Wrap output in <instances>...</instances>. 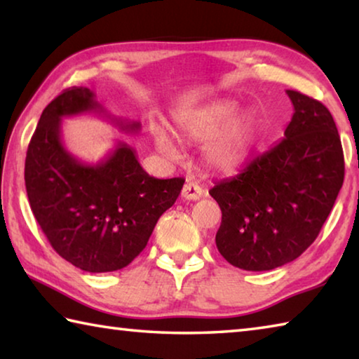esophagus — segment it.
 Returning <instances> with one entry per match:
<instances>
[{"label": "esophagus", "mask_w": 359, "mask_h": 359, "mask_svg": "<svg viewBox=\"0 0 359 359\" xmlns=\"http://www.w3.org/2000/svg\"><path fill=\"white\" fill-rule=\"evenodd\" d=\"M203 188L198 184H194V182H187L184 188H182V198L188 199V201H198L203 196Z\"/></svg>", "instance_id": "1"}]
</instances>
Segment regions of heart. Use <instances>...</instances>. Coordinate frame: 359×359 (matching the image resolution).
Here are the masks:
<instances>
[{
	"label": "heart",
	"instance_id": "obj_1",
	"mask_svg": "<svg viewBox=\"0 0 359 359\" xmlns=\"http://www.w3.org/2000/svg\"><path fill=\"white\" fill-rule=\"evenodd\" d=\"M234 101H215L182 115L174 123V131L182 141L205 142L203 160L212 171L233 172L250 156L258 135V121L252 112H236ZM151 137L169 158L179 151L165 130L151 128Z\"/></svg>",
	"mask_w": 359,
	"mask_h": 359
}]
</instances>
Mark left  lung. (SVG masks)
<instances>
[{"mask_svg":"<svg viewBox=\"0 0 359 359\" xmlns=\"http://www.w3.org/2000/svg\"><path fill=\"white\" fill-rule=\"evenodd\" d=\"M294 112L280 142L209 191L222 209L215 244L244 271H271L317 239L344 184V151L331 112L287 90Z\"/></svg>","mask_w":359,"mask_h":359,"instance_id":"8db88e82","label":"left lung"}]
</instances>
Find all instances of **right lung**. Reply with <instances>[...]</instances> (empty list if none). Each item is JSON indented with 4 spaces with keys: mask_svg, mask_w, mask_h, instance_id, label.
<instances>
[{
    "mask_svg": "<svg viewBox=\"0 0 359 359\" xmlns=\"http://www.w3.org/2000/svg\"><path fill=\"white\" fill-rule=\"evenodd\" d=\"M88 112L121 131L141 128L139 121L111 117L90 88L65 90L44 109L29 141L25 187L36 222L60 257L82 271L112 272L144 250L185 180L151 177L125 142L98 165L79 161L63 145L62 118Z\"/></svg>",
    "mask_w": 359,
    "mask_h": 359,
    "instance_id": "obj_1",
    "label": "right lung"
}]
</instances>
